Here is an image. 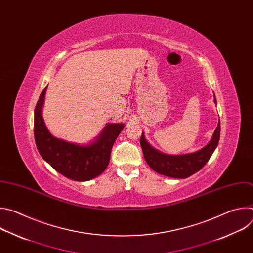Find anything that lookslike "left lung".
Listing matches in <instances>:
<instances>
[{"mask_svg": "<svg viewBox=\"0 0 253 253\" xmlns=\"http://www.w3.org/2000/svg\"><path fill=\"white\" fill-rule=\"evenodd\" d=\"M215 97V96H214ZM214 102L216 99L214 98ZM220 138V120L216 127L212 139L202 149L183 155L164 154L146 141L144 134L140 137V145L147 164L157 173L172 178H187L199 171L210 159Z\"/></svg>", "mask_w": 253, "mask_h": 253, "instance_id": "8db88e82", "label": "left lung"}]
</instances>
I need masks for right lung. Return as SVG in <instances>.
Returning a JSON list of instances; mask_svg holds the SVG:
<instances>
[{
  "label": "right lung",
  "mask_w": 253,
  "mask_h": 253,
  "mask_svg": "<svg viewBox=\"0 0 253 253\" xmlns=\"http://www.w3.org/2000/svg\"><path fill=\"white\" fill-rule=\"evenodd\" d=\"M46 89L42 91L35 108L34 136L39 153L56 171L69 179L88 181L97 177L109 164L113 144L124 124H107L98 139L89 145L58 139L49 132L42 116Z\"/></svg>",
  "instance_id": "add662e5"
}]
</instances>
